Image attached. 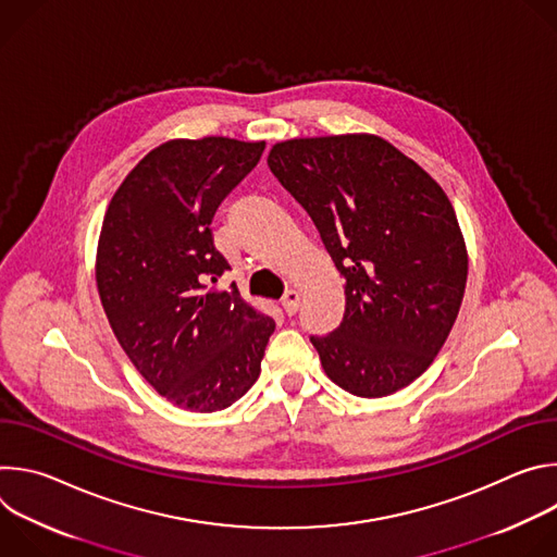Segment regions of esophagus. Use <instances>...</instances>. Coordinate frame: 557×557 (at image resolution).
I'll return each mask as SVG.
<instances>
[{"label": "esophagus", "instance_id": "obj_1", "mask_svg": "<svg viewBox=\"0 0 557 557\" xmlns=\"http://www.w3.org/2000/svg\"><path fill=\"white\" fill-rule=\"evenodd\" d=\"M282 308L286 310V314H295L299 310V290L295 288L286 290L282 297Z\"/></svg>", "mask_w": 557, "mask_h": 557}]
</instances>
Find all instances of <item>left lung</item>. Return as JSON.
<instances>
[{
	"label": "left lung",
	"mask_w": 557,
	"mask_h": 557,
	"mask_svg": "<svg viewBox=\"0 0 557 557\" xmlns=\"http://www.w3.org/2000/svg\"><path fill=\"white\" fill-rule=\"evenodd\" d=\"M267 163L346 280L339 329L310 337L324 372L366 399L410 385L443 348L465 293L467 249L449 198L372 134L275 143Z\"/></svg>",
	"instance_id": "1"
}]
</instances>
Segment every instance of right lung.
I'll return each mask as SVG.
<instances>
[{"label":"right lung","instance_id":"obj_1","mask_svg":"<svg viewBox=\"0 0 557 557\" xmlns=\"http://www.w3.org/2000/svg\"><path fill=\"white\" fill-rule=\"evenodd\" d=\"M262 151L264 140H168L125 176L103 218L97 286L108 322L143 379L183 410L240 399L275 331L235 286H211L228 269L213 213Z\"/></svg>","mask_w":557,"mask_h":557}]
</instances>
